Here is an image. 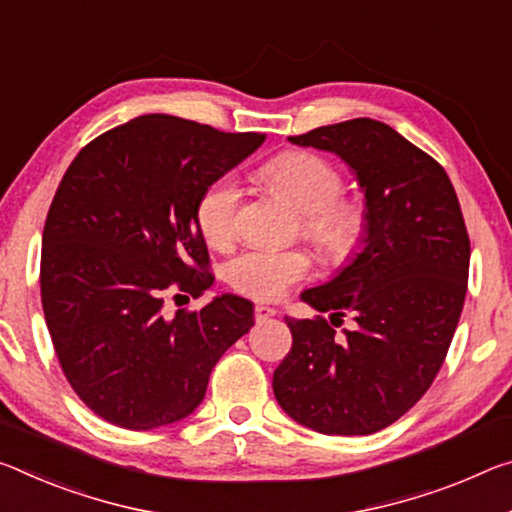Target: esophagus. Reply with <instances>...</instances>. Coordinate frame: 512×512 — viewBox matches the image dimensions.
Wrapping results in <instances>:
<instances>
[{
  "mask_svg": "<svg viewBox=\"0 0 512 512\" xmlns=\"http://www.w3.org/2000/svg\"><path fill=\"white\" fill-rule=\"evenodd\" d=\"M278 314V310H275V307H269V305H257L255 307V319L262 323V321H266V319H271V316H275Z\"/></svg>",
  "mask_w": 512,
  "mask_h": 512,
  "instance_id": "1",
  "label": "esophagus"
}]
</instances>
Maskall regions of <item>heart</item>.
<instances>
[{
    "label": "heart",
    "instance_id": "1",
    "mask_svg": "<svg viewBox=\"0 0 512 512\" xmlns=\"http://www.w3.org/2000/svg\"><path fill=\"white\" fill-rule=\"evenodd\" d=\"M264 180L303 216V232L328 257H344L358 243L364 216L355 202L339 200L342 175L310 152H285L262 168ZM241 186L221 175L205 186L196 202V225L212 248H227L237 234ZM310 257L303 250L250 248L227 264L230 285L257 300L280 298L307 278Z\"/></svg>",
    "mask_w": 512,
    "mask_h": 512
}]
</instances>
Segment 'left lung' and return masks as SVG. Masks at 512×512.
Wrapping results in <instances>:
<instances>
[{
    "label": "left lung",
    "instance_id": "obj_1",
    "mask_svg": "<svg viewBox=\"0 0 512 512\" xmlns=\"http://www.w3.org/2000/svg\"><path fill=\"white\" fill-rule=\"evenodd\" d=\"M337 154L364 193L360 253L300 300L353 314L337 339L326 319L285 316L294 337L273 373L280 408L323 435H371L415 405L440 371L467 294L469 237L449 175L371 118L289 136Z\"/></svg>",
    "mask_w": 512,
    "mask_h": 512
}]
</instances>
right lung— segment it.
I'll use <instances>...</instances> for the list:
<instances>
[{"label":"right lung","mask_w":512,"mask_h":512,"mask_svg":"<svg viewBox=\"0 0 512 512\" xmlns=\"http://www.w3.org/2000/svg\"><path fill=\"white\" fill-rule=\"evenodd\" d=\"M264 139L150 113L97 136L63 175L40 296L68 383L109 424L152 431L189 417L221 355L255 326L237 294L173 316L164 298L214 285L196 202Z\"/></svg>","instance_id":"1"}]
</instances>
